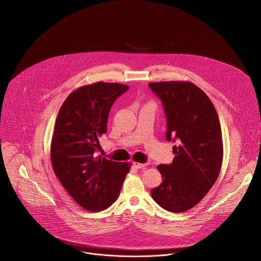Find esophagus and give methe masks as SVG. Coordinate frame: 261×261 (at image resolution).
Segmentation results:
<instances>
[{
	"label": "esophagus",
	"mask_w": 261,
	"mask_h": 261,
	"mask_svg": "<svg viewBox=\"0 0 261 261\" xmlns=\"http://www.w3.org/2000/svg\"><path fill=\"white\" fill-rule=\"evenodd\" d=\"M133 165H134V167L137 168V169H143V168H145V167L148 166V164H141V163H138V162H134Z\"/></svg>",
	"instance_id": "obj_1"
}]
</instances>
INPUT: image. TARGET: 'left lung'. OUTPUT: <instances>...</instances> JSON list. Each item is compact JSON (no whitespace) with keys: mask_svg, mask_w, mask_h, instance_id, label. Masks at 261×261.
<instances>
[{"mask_svg":"<svg viewBox=\"0 0 261 261\" xmlns=\"http://www.w3.org/2000/svg\"><path fill=\"white\" fill-rule=\"evenodd\" d=\"M167 118V141L177 142L171 165H159L163 182L150 192L165 210L184 212L197 205L216 182L223 144L217 112L206 93L188 81L150 82Z\"/></svg>","mask_w":261,"mask_h":261,"instance_id":"8db88e82","label":"left lung"}]
</instances>
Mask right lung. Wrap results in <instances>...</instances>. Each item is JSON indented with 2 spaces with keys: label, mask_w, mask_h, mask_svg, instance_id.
Segmentation results:
<instances>
[{
  "label": "right lung",
  "mask_w": 261,
  "mask_h": 261,
  "mask_svg": "<svg viewBox=\"0 0 261 261\" xmlns=\"http://www.w3.org/2000/svg\"><path fill=\"white\" fill-rule=\"evenodd\" d=\"M127 85L96 82L77 88L58 112L51 142L53 171L75 202L97 212L117 199L128 163L97 156L98 138L108 132V118L115 99Z\"/></svg>",
  "instance_id": "add662e5"
}]
</instances>
